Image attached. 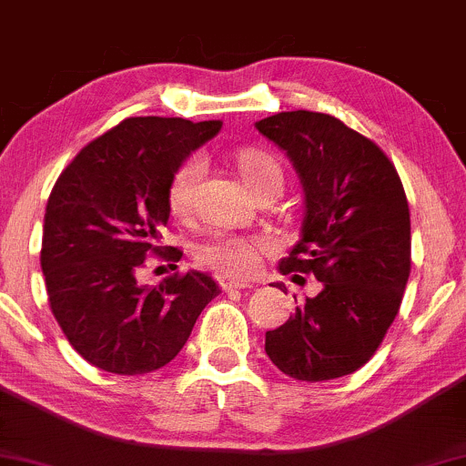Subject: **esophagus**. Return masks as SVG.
I'll return each instance as SVG.
<instances>
[{
    "label": "esophagus",
    "mask_w": 466,
    "mask_h": 466,
    "mask_svg": "<svg viewBox=\"0 0 466 466\" xmlns=\"http://www.w3.org/2000/svg\"><path fill=\"white\" fill-rule=\"evenodd\" d=\"M248 285H243V282H237V280H229V278H221V289L226 293L229 291H238V289H245Z\"/></svg>",
    "instance_id": "obj_1"
}]
</instances>
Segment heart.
Masks as SVG:
<instances>
[{"label":"heart","instance_id":"1","mask_svg":"<svg viewBox=\"0 0 466 466\" xmlns=\"http://www.w3.org/2000/svg\"><path fill=\"white\" fill-rule=\"evenodd\" d=\"M206 168V157L201 153H192L177 166L168 184V206L175 215H188ZM237 168L240 179L254 195L265 188L282 190L285 175H282L280 164L260 148H240L237 153ZM265 249L267 245L260 238L215 232L199 243L197 260L221 271L223 276L245 280L258 269L260 256L265 254Z\"/></svg>","mask_w":466,"mask_h":466}]
</instances>
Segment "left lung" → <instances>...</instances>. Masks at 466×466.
I'll return each instance as SVG.
<instances>
[{
  "instance_id": "1",
  "label": "left lung",
  "mask_w": 466,
  "mask_h": 466,
  "mask_svg": "<svg viewBox=\"0 0 466 466\" xmlns=\"http://www.w3.org/2000/svg\"><path fill=\"white\" fill-rule=\"evenodd\" d=\"M256 129L287 153L304 190L302 237L282 274L322 282L276 330L269 360L298 381H329L366 363L397 318L411 267L410 206L388 155L329 114L282 111ZM285 291V285L274 282Z\"/></svg>"
}]
</instances>
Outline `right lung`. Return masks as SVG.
Segmentation results:
<instances>
[{
    "label": "right lung",
    "instance_id": "add662e5",
    "mask_svg": "<svg viewBox=\"0 0 466 466\" xmlns=\"http://www.w3.org/2000/svg\"><path fill=\"white\" fill-rule=\"evenodd\" d=\"M221 120L127 117L89 142L58 175L46 206L41 269L50 309L72 349L100 370L144 374L184 349L212 276L190 269L159 287L137 285L170 217L168 184L188 155L221 131Z\"/></svg>",
    "mask_w": 466,
    "mask_h": 466
}]
</instances>
